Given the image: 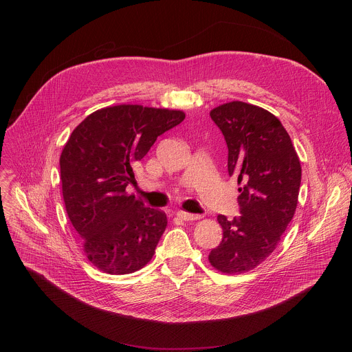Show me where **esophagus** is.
Instances as JSON below:
<instances>
[{"instance_id": "esophagus-1", "label": "esophagus", "mask_w": 352, "mask_h": 352, "mask_svg": "<svg viewBox=\"0 0 352 352\" xmlns=\"http://www.w3.org/2000/svg\"><path fill=\"white\" fill-rule=\"evenodd\" d=\"M177 216L181 219V220H185V221H192V220H199L200 219V214H193V213H188V212H178Z\"/></svg>"}]
</instances>
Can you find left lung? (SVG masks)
I'll use <instances>...</instances> for the list:
<instances>
[{
    "mask_svg": "<svg viewBox=\"0 0 352 352\" xmlns=\"http://www.w3.org/2000/svg\"><path fill=\"white\" fill-rule=\"evenodd\" d=\"M210 117L228 147V174L238 179L239 217L219 214L220 245L210 265L227 274L259 266L277 248L294 217L300 186V163L277 117L243 102L221 104Z\"/></svg>",
    "mask_w": 352,
    "mask_h": 352,
    "instance_id": "1",
    "label": "left lung"
}]
</instances>
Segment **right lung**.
Masks as SVG:
<instances>
[{"label": "right lung", "instance_id": "right-lung-1", "mask_svg": "<svg viewBox=\"0 0 352 352\" xmlns=\"http://www.w3.org/2000/svg\"><path fill=\"white\" fill-rule=\"evenodd\" d=\"M184 118L179 110L121 104L94 111L71 133L60 157L63 196L85 255L98 270L129 274L153 258L167 216L125 189L157 136Z\"/></svg>", "mask_w": 352, "mask_h": 352}]
</instances>
